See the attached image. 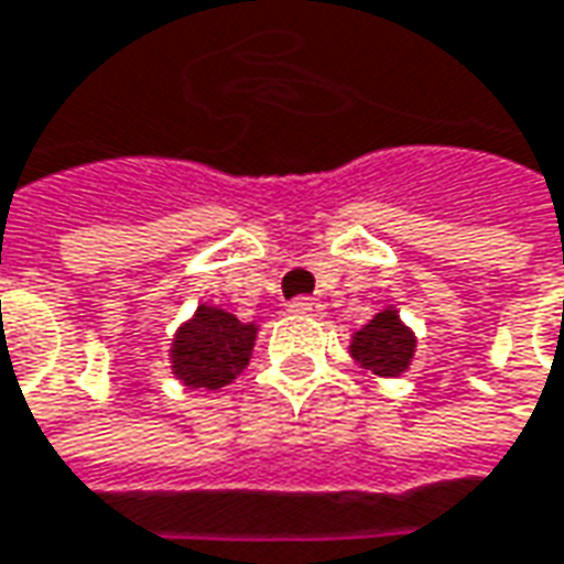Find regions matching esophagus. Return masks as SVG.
Masks as SVG:
<instances>
[{"label": "esophagus", "mask_w": 564, "mask_h": 564, "mask_svg": "<svg viewBox=\"0 0 564 564\" xmlns=\"http://www.w3.org/2000/svg\"><path fill=\"white\" fill-rule=\"evenodd\" d=\"M289 311L301 316H323V304L316 297H294L292 304H289Z\"/></svg>", "instance_id": "34e87169"}]
</instances>
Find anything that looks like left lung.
Listing matches in <instances>:
<instances>
[{
	"label": "left lung",
	"mask_w": 564,
	"mask_h": 564,
	"mask_svg": "<svg viewBox=\"0 0 564 564\" xmlns=\"http://www.w3.org/2000/svg\"><path fill=\"white\" fill-rule=\"evenodd\" d=\"M417 351V336L395 311V304L382 307L367 326L351 333L348 355L364 373L382 379H395L411 370V360Z\"/></svg>",
	"instance_id": "obj_1"
}]
</instances>
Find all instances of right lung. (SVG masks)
Returning <instances> with one entry per match:
<instances>
[{
    "label": "right lung",
    "mask_w": 564,
    "mask_h": 564,
    "mask_svg": "<svg viewBox=\"0 0 564 564\" xmlns=\"http://www.w3.org/2000/svg\"><path fill=\"white\" fill-rule=\"evenodd\" d=\"M257 333V319L241 323L223 307L197 304V311L175 329L169 345L172 377L191 389H223L241 377V370L250 364Z\"/></svg>",
    "instance_id": "obj_1"
}]
</instances>
